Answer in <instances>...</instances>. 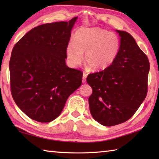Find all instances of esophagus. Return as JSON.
<instances>
[{
	"label": "esophagus",
	"mask_w": 159,
	"mask_h": 159,
	"mask_svg": "<svg viewBox=\"0 0 159 159\" xmlns=\"http://www.w3.org/2000/svg\"><path fill=\"white\" fill-rule=\"evenodd\" d=\"M86 78H87V74L85 73H83V82L85 83L86 81Z\"/></svg>",
	"instance_id": "34e87169"
}]
</instances>
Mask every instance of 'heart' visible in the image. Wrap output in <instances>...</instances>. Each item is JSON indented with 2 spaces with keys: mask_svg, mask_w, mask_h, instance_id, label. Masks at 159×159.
Wrapping results in <instances>:
<instances>
[{
  "mask_svg": "<svg viewBox=\"0 0 159 159\" xmlns=\"http://www.w3.org/2000/svg\"><path fill=\"white\" fill-rule=\"evenodd\" d=\"M120 41L115 34L99 28H81L76 32L66 52L71 66L80 65L85 53V63L89 68L98 71L107 68L116 57Z\"/></svg>",
  "mask_w": 159,
  "mask_h": 159,
  "instance_id": "b5f03b06",
  "label": "heart"
}]
</instances>
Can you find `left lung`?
<instances>
[{
    "mask_svg": "<svg viewBox=\"0 0 159 159\" xmlns=\"http://www.w3.org/2000/svg\"><path fill=\"white\" fill-rule=\"evenodd\" d=\"M120 44L113 63L101 71L90 74L93 88L89 107L94 119L104 126L125 122L144 100L148 89L149 61L128 32L116 30Z\"/></svg>",
    "mask_w": 159,
    "mask_h": 159,
    "instance_id": "8db88e82",
    "label": "left lung"
}]
</instances>
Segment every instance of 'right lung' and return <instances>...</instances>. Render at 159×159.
I'll return each mask as SVG.
<instances>
[{"label": "right lung", "mask_w": 159, "mask_h": 159, "mask_svg": "<svg viewBox=\"0 0 159 159\" xmlns=\"http://www.w3.org/2000/svg\"><path fill=\"white\" fill-rule=\"evenodd\" d=\"M76 20L34 27L12 49L9 64L12 98L36 121L48 123L57 118L67 98L82 83L83 72L69 68L65 62Z\"/></svg>", "instance_id": "right-lung-1"}]
</instances>
